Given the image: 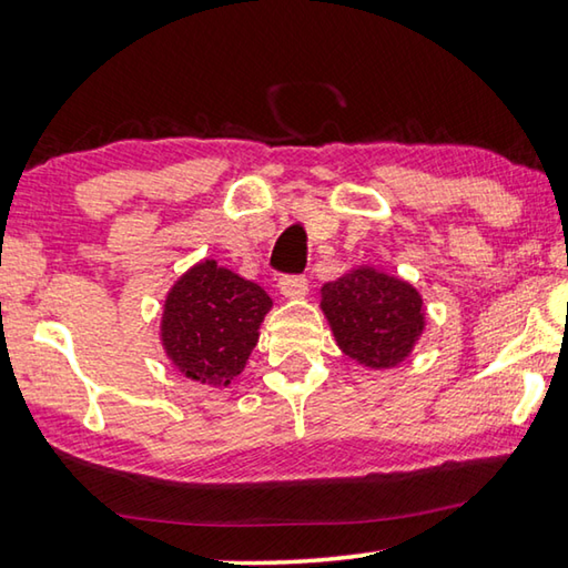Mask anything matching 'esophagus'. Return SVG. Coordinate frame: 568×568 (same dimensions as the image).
Segmentation results:
<instances>
[{
	"label": "esophagus",
	"mask_w": 568,
	"mask_h": 568,
	"mask_svg": "<svg viewBox=\"0 0 568 568\" xmlns=\"http://www.w3.org/2000/svg\"><path fill=\"white\" fill-rule=\"evenodd\" d=\"M277 291H281L283 297L297 301V297H305L307 281L303 275H285V277H281V283H277Z\"/></svg>",
	"instance_id": "esophagus-1"
}]
</instances>
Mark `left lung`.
<instances>
[{"instance_id": "left-lung-1", "label": "left lung", "mask_w": 568, "mask_h": 568, "mask_svg": "<svg viewBox=\"0 0 568 568\" xmlns=\"http://www.w3.org/2000/svg\"><path fill=\"white\" fill-rule=\"evenodd\" d=\"M321 311L338 348L373 371L396 368L426 331V311L416 287L371 265L325 283Z\"/></svg>"}]
</instances>
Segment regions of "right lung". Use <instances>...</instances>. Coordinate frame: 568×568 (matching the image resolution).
Here are the masks:
<instances>
[{
	"label": "right lung",
	"instance_id": "add662e5",
	"mask_svg": "<svg viewBox=\"0 0 568 568\" xmlns=\"http://www.w3.org/2000/svg\"><path fill=\"white\" fill-rule=\"evenodd\" d=\"M271 307V295L257 283L215 261H200L165 297L162 351L185 378L227 388L243 373Z\"/></svg>",
	"mask_w": 568,
	"mask_h": 568
}]
</instances>
